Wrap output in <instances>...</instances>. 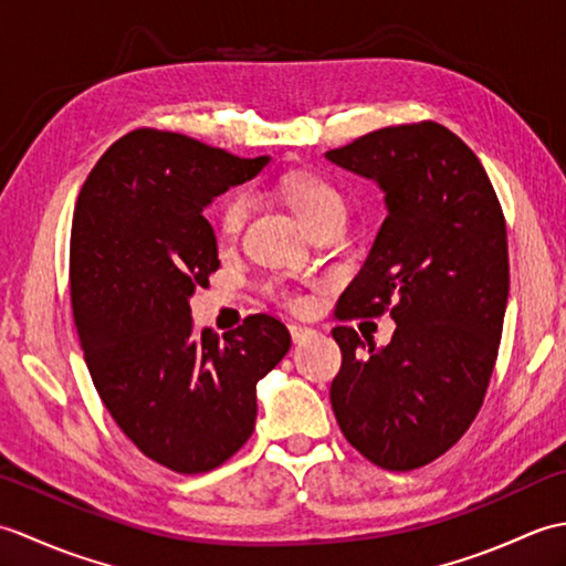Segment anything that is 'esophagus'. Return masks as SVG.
Returning a JSON list of instances; mask_svg holds the SVG:
<instances>
[{
  "mask_svg": "<svg viewBox=\"0 0 566 566\" xmlns=\"http://www.w3.org/2000/svg\"><path fill=\"white\" fill-rule=\"evenodd\" d=\"M290 333H292V340H294V343H306V340H311V338H314V335H316L314 328L302 326V323H292Z\"/></svg>",
  "mask_w": 566,
  "mask_h": 566,
  "instance_id": "obj_1",
  "label": "esophagus"
}]
</instances>
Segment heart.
<instances>
[{
  "label": "heart",
  "instance_id": "heart-1",
  "mask_svg": "<svg viewBox=\"0 0 566 566\" xmlns=\"http://www.w3.org/2000/svg\"><path fill=\"white\" fill-rule=\"evenodd\" d=\"M276 195L294 211V216L308 233H316L331 223H345L347 207L338 189L326 177L314 172H286L276 179ZM248 216L245 195H228L216 209V231L223 238L240 233ZM286 302L298 306L296 298L286 296Z\"/></svg>",
  "mask_w": 566,
  "mask_h": 566
}]
</instances>
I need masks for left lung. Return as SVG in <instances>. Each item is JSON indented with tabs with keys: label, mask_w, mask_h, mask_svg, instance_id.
<instances>
[{
	"label": "left lung",
	"mask_w": 566,
	"mask_h": 566,
	"mask_svg": "<svg viewBox=\"0 0 566 566\" xmlns=\"http://www.w3.org/2000/svg\"><path fill=\"white\" fill-rule=\"evenodd\" d=\"M326 158L384 191V219L335 316L396 323L389 345L335 326L331 403L347 442L391 472L448 452L482 408L509 306V240L476 155L440 124L371 130Z\"/></svg>",
	"instance_id": "1"
}]
</instances>
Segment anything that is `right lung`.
Segmentation results:
<instances>
[{
	"mask_svg": "<svg viewBox=\"0 0 566 566\" xmlns=\"http://www.w3.org/2000/svg\"><path fill=\"white\" fill-rule=\"evenodd\" d=\"M268 163L138 128L102 155L77 197L70 298L92 381L130 442L179 474L209 472L243 448L258 381L292 347L268 314L223 340L191 326L189 298L221 264L203 209Z\"/></svg>",
	"mask_w": 566,
	"mask_h": 566,
	"instance_id": "obj_1",
	"label": "right lung"
}]
</instances>
